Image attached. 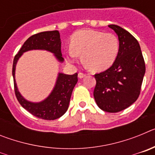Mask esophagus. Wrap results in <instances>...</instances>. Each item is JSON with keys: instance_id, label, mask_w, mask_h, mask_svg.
Returning a JSON list of instances; mask_svg holds the SVG:
<instances>
[{"instance_id": "esophagus-1", "label": "esophagus", "mask_w": 155, "mask_h": 155, "mask_svg": "<svg viewBox=\"0 0 155 155\" xmlns=\"http://www.w3.org/2000/svg\"><path fill=\"white\" fill-rule=\"evenodd\" d=\"M84 77H86L85 74L81 73V72H80V73H78V78H81H81H84Z\"/></svg>"}]
</instances>
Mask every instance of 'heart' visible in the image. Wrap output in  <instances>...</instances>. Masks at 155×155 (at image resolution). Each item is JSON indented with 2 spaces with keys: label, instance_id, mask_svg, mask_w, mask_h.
I'll list each match as a JSON object with an SVG mask.
<instances>
[{
  "label": "heart",
  "instance_id": "heart-1",
  "mask_svg": "<svg viewBox=\"0 0 155 155\" xmlns=\"http://www.w3.org/2000/svg\"><path fill=\"white\" fill-rule=\"evenodd\" d=\"M118 38L112 33L93 29H83L71 36V46L65 50L66 58L70 63L78 61L82 55L85 66L97 71L108 69L118 56Z\"/></svg>",
  "mask_w": 155,
  "mask_h": 155
}]
</instances>
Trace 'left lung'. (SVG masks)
I'll use <instances>...</instances> for the list:
<instances>
[{
  "mask_svg": "<svg viewBox=\"0 0 155 155\" xmlns=\"http://www.w3.org/2000/svg\"><path fill=\"white\" fill-rule=\"evenodd\" d=\"M118 35L120 50L109 69L94 74V98L98 107L108 113H117L136 102L145 74V64L139 42L129 31L109 25Z\"/></svg>",
  "mask_w": 155,
  "mask_h": 155,
  "instance_id": "8db88e82",
  "label": "left lung"
}]
</instances>
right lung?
I'll list each match as a JSON object with an SVG mask.
<instances>
[{"label": "right lung", "instance_id": "obj_1", "mask_svg": "<svg viewBox=\"0 0 155 155\" xmlns=\"http://www.w3.org/2000/svg\"><path fill=\"white\" fill-rule=\"evenodd\" d=\"M46 50L54 54L57 61L63 63L64 59L61 53V41L57 30L39 32L31 35L25 42L14 58L12 75L15 84V92L19 103L31 114L39 119L53 120L58 119L67 112L74 87L78 82V73L69 75L59 73L53 91L49 96L39 102L26 100L19 92L15 81L16 64L23 53L29 50Z\"/></svg>", "mask_w": 155, "mask_h": 155}]
</instances>
